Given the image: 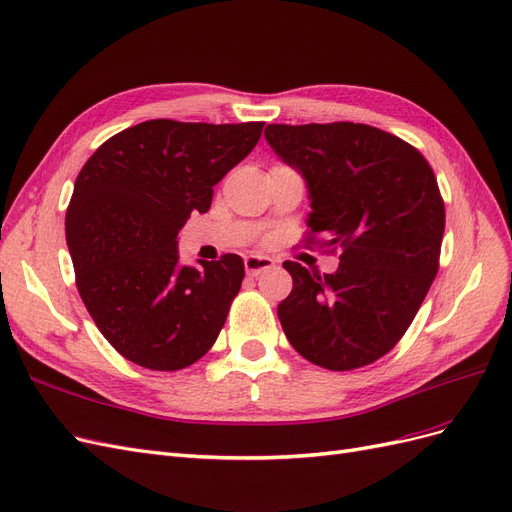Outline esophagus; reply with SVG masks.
Masks as SVG:
<instances>
[{
    "mask_svg": "<svg viewBox=\"0 0 512 512\" xmlns=\"http://www.w3.org/2000/svg\"><path fill=\"white\" fill-rule=\"evenodd\" d=\"M273 265H275V262L267 256H247L245 258V271L250 275H258L260 271L271 269Z\"/></svg>",
    "mask_w": 512,
    "mask_h": 512,
    "instance_id": "obj_1",
    "label": "esophagus"
}]
</instances>
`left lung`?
<instances>
[{
	"mask_svg": "<svg viewBox=\"0 0 512 512\" xmlns=\"http://www.w3.org/2000/svg\"><path fill=\"white\" fill-rule=\"evenodd\" d=\"M265 138L307 181L305 243L339 250L335 273L284 262L292 292L277 316L288 342L331 371L374 363L404 337L440 267L436 175L416 147L365 123H271Z\"/></svg>",
	"mask_w": 512,
	"mask_h": 512,
	"instance_id": "8db88e82",
	"label": "left lung"
}]
</instances>
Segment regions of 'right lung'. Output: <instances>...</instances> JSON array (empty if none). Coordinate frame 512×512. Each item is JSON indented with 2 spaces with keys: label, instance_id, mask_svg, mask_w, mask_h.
Here are the masks:
<instances>
[{
  "label": "right lung",
  "instance_id": "1",
  "mask_svg": "<svg viewBox=\"0 0 512 512\" xmlns=\"http://www.w3.org/2000/svg\"><path fill=\"white\" fill-rule=\"evenodd\" d=\"M265 121L151 119L102 143L66 211L76 288L96 327L128 361L177 371L218 339L243 282L224 254L181 267L177 235L211 207L213 185L250 153Z\"/></svg>",
  "mask_w": 512,
  "mask_h": 512
}]
</instances>
